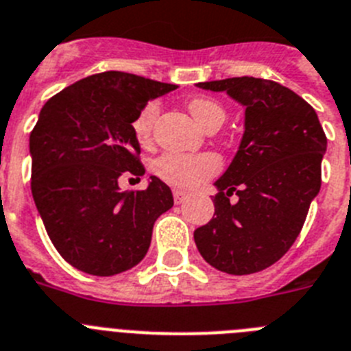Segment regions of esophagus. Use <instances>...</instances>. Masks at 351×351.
<instances>
[{"instance_id": "34e87169", "label": "esophagus", "mask_w": 351, "mask_h": 351, "mask_svg": "<svg viewBox=\"0 0 351 351\" xmlns=\"http://www.w3.org/2000/svg\"><path fill=\"white\" fill-rule=\"evenodd\" d=\"M173 197H175L176 205H182V203L189 197V194L184 193V191H180V189H175V191H173Z\"/></svg>"}]
</instances>
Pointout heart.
<instances>
[{
    "label": "heart",
    "instance_id": "b5f03b06",
    "mask_svg": "<svg viewBox=\"0 0 351 351\" xmlns=\"http://www.w3.org/2000/svg\"><path fill=\"white\" fill-rule=\"evenodd\" d=\"M189 111L194 117V120L205 130L208 129L210 125H222L224 117H226L221 104L212 99H206V97H196V99L191 100L189 102ZM157 114L158 102L152 100L138 112V117L134 118V134L141 143H146L150 139ZM219 167H221V162L212 154H166L157 158L154 169L158 178H162L167 184L182 189H193L199 185L205 178L215 175L219 171Z\"/></svg>",
    "mask_w": 351,
    "mask_h": 351
}]
</instances>
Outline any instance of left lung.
<instances>
[{
    "label": "left lung",
    "mask_w": 351,
    "mask_h": 351,
    "mask_svg": "<svg viewBox=\"0 0 351 351\" xmlns=\"http://www.w3.org/2000/svg\"><path fill=\"white\" fill-rule=\"evenodd\" d=\"M196 86L226 91L245 112L239 150L213 184L215 217L194 231V242L221 272H260L281 260L302 230L322 185L327 138L315 109L276 81L245 75ZM233 192L237 204L229 201Z\"/></svg>",
    "instance_id": "obj_1"
}]
</instances>
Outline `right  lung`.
Instances as JSON below:
<instances>
[{
	"mask_svg": "<svg viewBox=\"0 0 351 351\" xmlns=\"http://www.w3.org/2000/svg\"><path fill=\"white\" fill-rule=\"evenodd\" d=\"M176 90L127 72L70 84L42 108L29 136L32 194L56 251L90 276L130 270L148 252L158 215L173 206L157 176L123 193V173L145 175L132 121L148 100Z\"/></svg>",
	"mask_w": 351,
	"mask_h": 351,
	"instance_id": "right-lung-1",
	"label": "right lung"
}]
</instances>
